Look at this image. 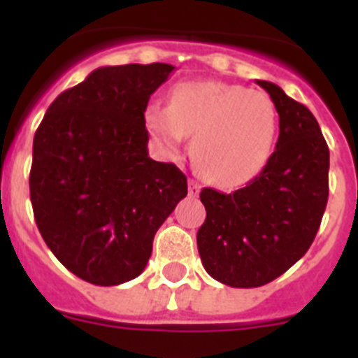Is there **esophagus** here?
Here are the masks:
<instances>
[{
	"instance_id": "1",
	"label": "esophagus",
	"mask_w": 358,
	"mask_h": 358,
	"mask_svg": "<svg viewBox=\"0 0 358 358\" xmlns=\"http://www.w3.org/2000/svg\"><path fill=\"white\" fill-rule=\"evenodd\" d=\"M188 193L189 196H196L199 193H201V185L196 181H193V179H189L188 181Z\"/></svg>"
}]
</instances>
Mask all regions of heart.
I'll return each instance as SVG.
<instances>
[{"label":"heart","mask_w":358,"mask_h":358,"mask_svg":"<svg viewBox=\"0 0 358 358\" xmlns=\"http://www.w3.org/2000/svg\"><path fill=\"white\" fill-rule=\"evenodd\" d=\"M145 126L166 156L195 136L196 169L218 186H241L266 166L277 138V110L266 94L225 81H189L172 90L170 106L154 103Z\"/></svg>","instance_id":"heart-1"}]
</instances>
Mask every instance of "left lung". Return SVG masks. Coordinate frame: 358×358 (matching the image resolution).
<instances>
[{
    "label": "left lung",
    "instance_id": "obj_1",
    "mask_svg": "<svg viewBox=\"0 0 358 358\" xmlns=\"http://www.w3.org/2000/svg\"><path fill=\"white\" fill-rule=\"evenodd\" d=\"M257 85L278 113L273 154L245 188L201 192L199 254L206 271L231 287L264 286L289 270L313 245L329 201L330 152L316 117L278 85Z\"/></svg>",
    "mask_w": 358,
    "mask_h": 358
}]
</instances>
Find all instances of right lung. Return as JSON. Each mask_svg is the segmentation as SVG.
<instances>
[{
  "label": "right lung",
  "instance_id": "obj_1",
  "mask_svg": "<svg viewBox=\"0 0 358 358\" xmlns=\"http://www.w3.org/2000/svg\"><path fill=\"white\" fill-rule=\"evenodd\" d=\"M173 69H96L52 101L35 133L37 227L55 257L96 286H119L145 270L154 234L188 193L185 173L147 150L143 113Z\"/></svg>",
  "mask_w": 358,
  "mask_h": 358
}]
</instances>
